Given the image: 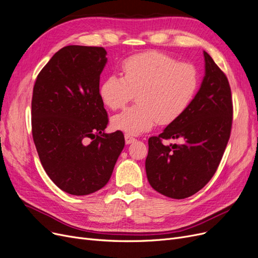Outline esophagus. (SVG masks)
<instances>
[{"mask_svg": "<svg viewBox=\"0 0 258 258\" xmlns=\"http://www.w3.org/2000/svg\"><path fill=\"white\" fill-rule=\"evenodd\" d=\"M124 141H126V144H131V143H134L136 141V139L132 137L131 135L126 134V135H124Z\"/></svg>", "mask_w": 258, "mask_h": 258, "instance_id": "34e87169", "label": "esophagus"}]
</instances>
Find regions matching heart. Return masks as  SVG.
<instances>
[{
	"instance_id": "b5f03b06",
	"label": "heart",
	"mask_w": 258,
	"mask_h": 258,
	"mask_svg": "<svg viewBox=\"0 0 258 258\" xmlns=\"http://www.w3.org/2000/svg\"><path fill=\"white\" fill-rule=\"evenodd\" d=\"M122 79L108 76L100 86L102 102L113 111L126 106L136 95L137 105L115 115L112 127L138 135L156 122L169 124L191 104L199 85L197 69L177 63L165 53L148 51L123 61Z\"/></svg>"
}]
</instances>
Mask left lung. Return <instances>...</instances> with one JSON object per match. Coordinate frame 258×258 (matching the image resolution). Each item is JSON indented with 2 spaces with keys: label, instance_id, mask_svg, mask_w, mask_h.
I'll return each mask as SVG.
<instances>
[{
  "label": "left lung",
  "instance_id": "obj_1",
  "mask_svg": "<svg viewBox=\"0 0 258 258\" xmlns=\"http://www.w3.org/2000/svg\"><path fill=\"white\" fill-rule=\"evenodd\" d=\"M206 74L186 112L158 137L148 139L145 160L153 188L173 199L192 196L207 185L222 160L232 124V99L227 77L204 51ZM182 145L166 146L163 139Z\"/></svg>",
  "mask_w": 258,
  "mask_h": 258
}]
</instances>
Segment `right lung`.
I'll use <instances>...</instances> for the list:
<instances>
[{
  "mask_svg": "<svg viewBox=\"0 0 258 258\" xmlns=\"http://www.w3.org/2000/svg\"><path fill=\"white\" fill-rule=\"evenodd\" d=\"M103 47L70 45L53 54L33 87L32 136L42 166L60 189L85 196L110 179L124 146L122 132L105 134L100 97Z\"/></svg>",
  "mask_w": 258,
  "mask_h": 258,
  "instance_id": "right-lung-1",
  "label": "right lung"
}]
</instances>
